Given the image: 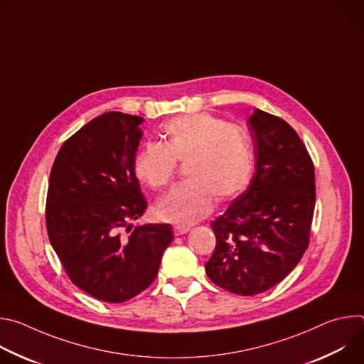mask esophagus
<instances>
[{"label":"esophagus","instance_id":"obj_1","mask_svg":"<svg viewBox=\"0 0 364 364\" xmlns=\"http://www.w3.org/2000/svg\"><path fill=\"white\" fill-rule=\"evenodd\" d=\"M188 230H190V229L186 228V226H176V228H174V235H176V236H181V235H186Z\"/></svg>","mask_w":364,"mask_h":364}]
</instances>
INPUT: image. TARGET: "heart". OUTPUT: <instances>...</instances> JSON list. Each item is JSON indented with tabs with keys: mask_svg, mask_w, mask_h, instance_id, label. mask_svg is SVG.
<instances>
[{
	"mask_svg": "<svg viewBox=\"0 0 364 364\" xmlns=\"http://www.w3.org/2000/svg\"><path fill=\"white\" fill-rule=\"evenodd\" d=\"M164 144H145L136 152V177L154 190L171 183L177 164L186 166L187 183L171 188L154 205L159 220L193 225L209 215L215 200L226 203L249 184L253 148L245 131L209 114L171 119L163 129Z\"/></svg>",
	"mask_w": 364,
	"mask_h": 364,
	"instance_id": "heart-1",
	"label": "heart"
}]
</instances>
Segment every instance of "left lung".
<instances>
[{
	"instance_id": "left-lung-1",
	"label": "left lung",
	"mask_w": 364,
	"mask_h": 364,
	"mask_svg": "<svg viewBox=\"0 0 364 364\" xmlns=\"http://www.w3.org/2000/svg\"><path fill=\"white\" fill-rule=\"evenodd\" d=\"M249 128L256 171L210 223L216 247L205 264L212 282L245 296L268 291L298 265L316 207L314 164L295 129L261 109Z\"/></svg>"
}]
</instances>
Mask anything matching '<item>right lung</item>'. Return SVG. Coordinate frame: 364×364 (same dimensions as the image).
<instances>
[{
  "mask_svg": "<svg viewBox=\"0 0 364 364\" xmlns=\"http://www.w3.org/2000/svg\"><path fill=\"white\" fill-rule=\"evenodd\" d=\"M141 117L107 112L66 139L51 167L46 226L70 281L105 302H125L155 279L171 225L131 228L146 209L134 160Z\"/></svg>",
  "mask_w": 364,
  "mask_h": 364,
  "instance_id": "right-lung-1",
  "label": "right lung"
}]
</instances>
